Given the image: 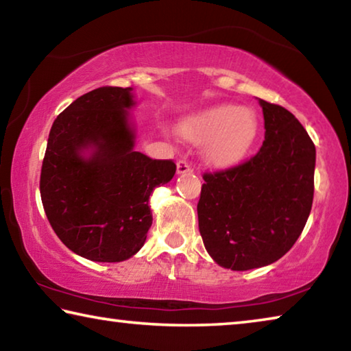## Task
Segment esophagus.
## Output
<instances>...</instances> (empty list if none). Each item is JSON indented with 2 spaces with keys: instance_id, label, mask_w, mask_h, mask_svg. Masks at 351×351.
Masks as SVG:
<instances>
[{
  "instance_id": "34e87169",
  "label": "esophagus",
  "mask_w": 351,
  "mask_h": 351,
  "mask_svg": "<svg viewBox=\"0 0 351 351\" xmlns=\"http://www.w3.org/2000/svg\"><path fill=\"white\" fill-rule=\"evenodd\" d=\"M176 170H178V173L182 175V173H190V171H192L193 169L187 161L181 159V161H178V164H176Z\"/></svg>"
}]
</instances>
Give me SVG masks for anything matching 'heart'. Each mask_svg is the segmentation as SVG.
I'll list each match as a JSON object with an SVG mask.
<instances>
[{"instance_id": "obj_1", "label": "heart", "mask_w": 351, "mask_h": 351, "mask_svg": "<svg viewBox=\"0 0 351 351\" xmlns=\"http://www.w3.org/2000/svg\"><path fill=\"white\" fill-rule=\"evenodd\" d=\"M258 133L255 112L235 105H217L190 121L184 134L192 141H207L206 156L219 167L234 165L251 150Z\"/></svg>"}]
</instances>
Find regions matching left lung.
Instances as JSON below:
<instances>
[{
	"label": "left lung",
	"instance_id": "obj_1",
	"mask_svg": "<svg viewBox=\"0 0 351 351\" xmlns=\"http://www.w3.org/2000/svg\"><path fill=\"white\" fill-rule=\"evenodd\" d=\"M260 105L263 145L245 162L204 173L197 207L207 252L232 271L282 258L313 206L316 147L293 112L261 99Z\"/></svg>",
	"mask_w": 351,
	"mask_h": 351
}]
</instances>
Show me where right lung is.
Masks as SVG:
<instances>
[{"mask_svg":"<svg viewBox=\"0 0 351 351\" xmlns=\"http://www.w3.org/2000/svg\"><path fill=\"white\" fill-rule=\"evenodd\" d=\"M133 105L132 88H97L57 116L47 139L40 175L46 217L64 246L93 261L127 260L144 246L148 198L176 171L171 159L133 150Z\"/></svg>","mask_w":351,"mask_h":351,"instance_id":"add662e5","label":"right lung"}]
</instances>
